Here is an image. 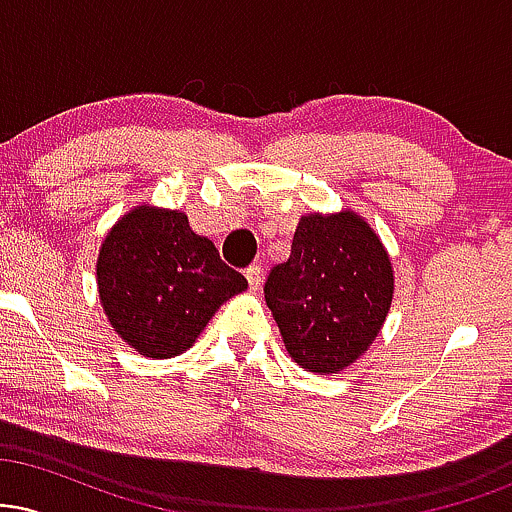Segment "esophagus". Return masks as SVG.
<instances>
[{"label": "esophagus", "instance_id": "34e87169", "mask_svg": "<svg viewBox=\"0 0 512 512\" xmlns=\"http://www.w3.org/2000/svg\"><path fill=\"white\" fill-rule=\"evenodd\" d=\"M245 276H248V284H250L252 291L260 289V284H262V267H260V264H250V267L245 269Z\"/></svg>", "mask_w": 512, "mask_h": 512}]
</instances>
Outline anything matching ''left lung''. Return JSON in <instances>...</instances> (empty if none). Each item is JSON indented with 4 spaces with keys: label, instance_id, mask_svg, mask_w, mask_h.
I'll return each instance as SVG.
<instances>
[{
    "label": "left lung",
    "instance_id": "obj_1",
    "mask_svg": "<svg viewBox=\"0 0 512 512\" xmlns=\"http://www.w3.org/2000/svg\"><path fill=\"white\" fill-rule=\"evenodd\" d=\"M390 257L354 211L298 221L289 260L264 284L286 351L310 373H337L373 344L392 303Z\"/></svg>",
    "mask_w": 512,
    "mask_h": 512
}]
</instances>
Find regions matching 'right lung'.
<instances>
[{
	"label": "right lung",
	"instance_id": "right-lung-1",
	"mask_svg": "<svg viewBox=\"0 0 512 512\" xmlns=\"http://www.w3.org/2000/svg\"><path fill=\"white\" fill-rule=\"evenodd\" d=\"M96 274L110 325L149 358L190 349L221 303L248 289L245 276L192 231L182 211L154 207L129 211L115 223Z\"/></svg>",
	"mask_w": 512,
	"mask_h": 512
}]
</instances>
